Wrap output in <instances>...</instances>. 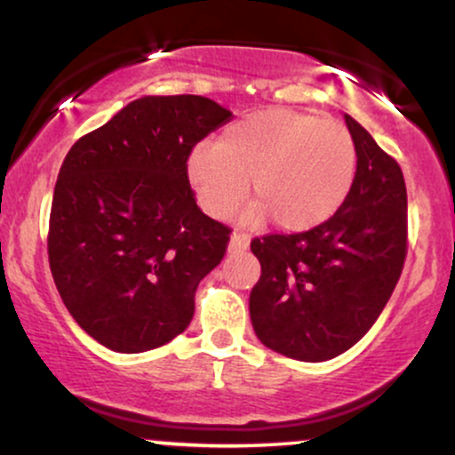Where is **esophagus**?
Returning <instances> with one entry per match:
<instances>
[{"mask_svg":"<svg viewBox=\"0 0 455 455\" xmlns=\"http://www.w3.org/2000/svg\"><path fill=\"white\" fill-rule=\"evenodd\" d=\"M250 239L242 233H233L231 239H228V252H243L248 248Z\"/></svg>","mask_w":455,"mask_h":455,"instance_id":"34e87169","label":"esophagus"}]
</instances>
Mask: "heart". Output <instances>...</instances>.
<instances>
[{"mask_svg": "<svg viewBox=\"0 0 455 455\" xmlns=\"http://www.w3.org/2000/svg\"><path fill=\"white\" fill-rule=\"evenodd\" d=\"M357 151L347 128L315 115L267 108L243 117L216 145L190 151L186 175L198 205L212 218H228L248 192V222H271L301 233L321 227L351 192Z\"/></svg>", "mask_w": 455, "mask_h": 455, "instance_id": "1", "label": "heart"}]
</instances>
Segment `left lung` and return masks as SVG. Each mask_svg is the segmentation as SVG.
<instances>
[{
  "label": "left lung",
  "mask_w": 455,
  "mask_h": 455,
  "mask_svg": "<svg viewBox=\"0 0 455 455\" xmlns=\"http://www.w3.org/2000/svg\"><path fill=\"white\" fill-rule=\"evenodd\" d=\"M344 122L357 169L340 210L306 233L250 243L260 263L250 293L254 333L299 362H327L362 340L404 267L406 186L398 162L351 115Z\"/></svg>",
  "instance_id": "8db88e82"
}]
</instances>
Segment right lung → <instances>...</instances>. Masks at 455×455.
Here are the masks:
<instances>
[{
    "label": "right lung",
    "mask_w": 455,
    "mask_h": 455,
    "mask_svg": "<svg viewBox=\"0 0 455 455\" xmlns=\"http://www.w3.org/2000/svg\"><path fill=\"white\" fill-rule=\"evenodd\" d=\"M231 119L210 98L143 96L68 151L51 207V274L102 347L151 351L190 325L198 282L231 231L198 210L186 162Z\"/></svg>",
    "instance_id": "obj_1"
}]
</instances>
